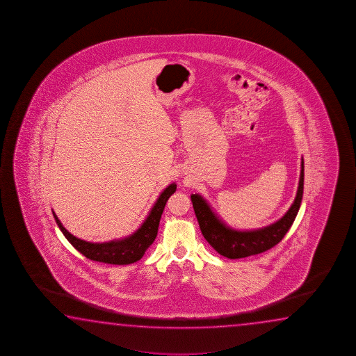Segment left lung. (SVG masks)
Wrapping results in <instances>:
<instances>
[{"label": "left lung", "instance_id": "left-lung-1", "mask_svg": "<svg viewBox=\"0 0 356 356\" xmlns=\"http://www.w3.org/2000/svg\"><path fill=\"white\" fill-rule=\"evenodd\" d=\"M304 191V161H302V172L299 179V187L296 192V200L277 223L271 224L263 229L252 232H239L230 229L220 222L207 204L204 199L198 194H192L194 213L198 219L199 227L205 241L217 250L218 253L229 259H239L255 254L264 253L275 247L288 233L290 227L296 220V214L302 204Z\"/></svg>", "mask_w": 356, "mask_h": 356}]
</instances>
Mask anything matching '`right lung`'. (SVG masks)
<instances>
[{
	"mask_svg": "<svg viewBox=\"0 0 356 356\" xmlns=\"http://www.w3.org/2000/svg\"><path fill=\"white\" fill-rule=\"evenodd\" d=\"M177 184H170L159 195L154 207L152 208L149 216L147 217L145 223L134 234L124 238L122 241H108V243H90L76 238L74 235L67 232L66 228L62 225L60 219L54 213L56 223L60 227V232L66 236L67 241L72 244L73 247L83 254L86 258L106 264H115V266H126L132 264L134 261L140 259L145 255L147 249L151 247L152 243L156 239L159 227V220L162 217L163 209L169 197L175 193Z\"/></svg>",
	"mask_w": 356,
	"mask_h": 356,
	"instance_id": "1",
	"label": "right lung"
}]
</instances>
